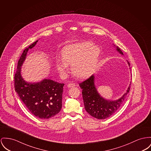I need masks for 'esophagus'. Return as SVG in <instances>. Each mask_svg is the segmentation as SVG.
Segmentation results:
<instances>
[{"label":"esophagus","mask_w":151,"mask_h":151,"mask_svg":"<svg viewBox=\"0 0 151 151\" xmlns=\"http://www.w3.org/2000/svg\"><path fill=\"white\" fill-rule=\"evenodd\" d=\"M76 86V84L74 83H69V84L68 85V86L69 88L74 87V86Z\"/></svg>","instance_id":"obj_1"}]
</instances>
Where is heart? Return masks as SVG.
<instances>
[{
	"instance_id": "b5f03b06",
	"label": "heart",
	"mask_w": 151,
	"mask_h": 151,
	"mask_svg": "<svg viewBox=\"0 0 151 151\" xmlns=\"http://www.w3.org/2000/svg\"><path fill=\"white\" fill-rule=\"evenodd\" d=\"M100 52V47L93 46L90 42L68 45L62 51L63 62H57L56 68L62 74H65L68 65H71L73 75L78 78H85L95 69Z\"/></svg>"
}]
</instances>
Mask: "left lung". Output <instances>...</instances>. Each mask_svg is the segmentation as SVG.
Wrapping results in <instances>:
<instances>
[{
  "label": "left lung",
  "mask_w": 151,
  "mask_h": 151,
  "mask_svg": "<svg viewBox=\"0 0 151 151\" xmlns=\"http://www.w3.org/2000/svg\"><path fill=\"white\" fill-rule=\"evenodd\" d=\"M117 50L123 54L118 47H117ZM128 64L130 65L129 62ZM79 85L82 89V94L85 110L91 116L101 120L109 117L117 111L130 91L129 86L127 92L120 99L116 101L106 100L103 99L97 92L94 85L93 75L80 83Z\"/></svg>",
  "instance_id": "1"
}]
</instances>
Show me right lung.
<instances>
[{"instance_id":"add662e5","label":"right lung","mask_w":151,"mask_h":151,"mask_svg":"<svg viewBox=\"0 0 151 151\" xmlns=\"http://www.w3.org/2000/svg\"><path fill=\"white\" fill-rule=\"evenodd\" d=\"M38 40L26 48L18 62L14 76L15 91L32 114L40 119H48L58 114L62 108L64 83L45 79L38 83H27L20 74L21 66L27 52Z\"/></svg>"}]
</instances>
